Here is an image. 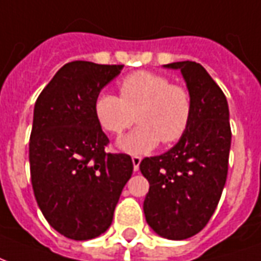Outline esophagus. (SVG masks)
<instances>
[{"mask_svg":"<svg viewBox=\"0 0 261 261\" xmlns=\"http://www.w3.org/2000/svg\"><path fill=\"white\" fill-rule=\"evenodd\" d=\"M131 161H133V166H134V170H138L140 169V164H141V158L140 156H137V155H134L133 158H131Z\"/></svg>","mask_w":261,"mask_h":261,"instance_id":"1","label":"esophagus"}]
</instances>
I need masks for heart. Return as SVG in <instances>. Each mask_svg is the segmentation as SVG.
Wrapping results in <instances>:
<instances>
[{"label":"heart","mask_w":261,"mask_h":261,"mask_svg":"<svg viewBox=\"0 0 261 261\" xmlns=\"http://www.w3.org/2000/svg\"><path fill=\"white\" fill-rule=\"evenodd\" d=\"M120 96L100 92L93 113L103 130L121 134L133 123L134 130L121 138L119 147L128 153L151 152L161 141L170 145L186 134L193 114L192 95L187 88L152 71H136L119 82Z\"/></svg>","instance_id":"b5f03b06"}]
</instances>
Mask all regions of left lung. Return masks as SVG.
<instances>
[{
    "instance_id": "1",
    "label": "left lung",
    "mask_w": 261,
    "mask_h": 261,
    "mask_svg": "<svg viewBox=\"0 0 261 261\" xmlns=\"http://www.w3.org/2000/svg\"><path fill=\"white\" fill-rule=\"evenodd\" d=\"M165 67L180 69L192 95L193 114L175 147L140 164L149 181L144 214L159 236L183 241L198 233L218 205L232 133L226 97L201 64L179 61Z\"/></svg>"
}]
</instances>
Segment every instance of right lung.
<instances>
[{
    "label": "right lung",
    "instance_id": "add662e5",
    "mask_svg": "<svg viewBox=\"0 0 261 261\" xmlns=\"http://www.w3.org/2000/svg\"><path fill=\"white\" fill-rule=\"evenodd\" d=\"M124 65L72 61L35 103L29 141L33 193L44 218L74 241L102 235L133 173L127 153H109L93 102Z\"/></svg>",
    "mask_w": 261,
    "mask_h": 261
}]
</instances>
